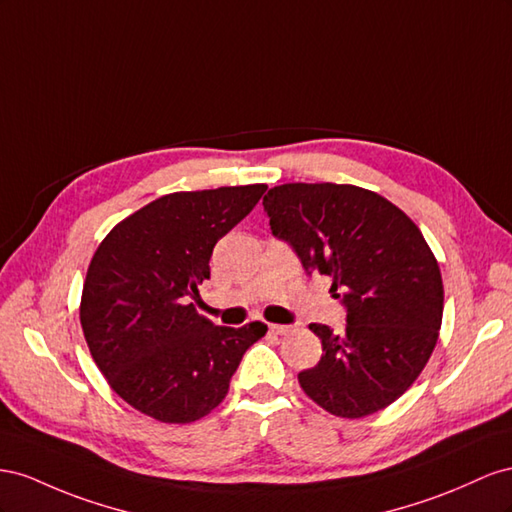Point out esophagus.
<instances>
[{
    "instance_id": "34e87169",
    "label": "esophagus",
    "mask_w": 512,
    "mask_h": 512,
    "mask_svg": "<svg viewBox=\"0 0 512 512\" xmlns=\"http://www.w3.org/2000/svg\"><path fill=\"white\" fill-rule=\"evenodd\" d=\"M270 332L272 334H289L291 326H283V324H270Z\"/></svg>"
}]
</instances>
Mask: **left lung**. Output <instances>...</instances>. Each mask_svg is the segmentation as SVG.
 Returning a JSON list of instances; mask_svg holds the SVG:
<instances>
[{"instance_id":"1","label":"left lung","mask_w":512,"mask_h":512,"mask_svg":"<svg viewBox=\"0 0 512 512\" xmlns=\"http://www.w3.org/2000/svg\"><path fill=\"white\" fill-rule=\"evenodd\" d=\"M272 236L294 248L306 272L332 279L345 328L311 324L315 367L298 382L326 412L362 418L384 410L429 362L444 313L437 259L394 203L352 184H283L264 197Z\"/></svg>"}]
</instances>
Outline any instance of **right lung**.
Listing matches in <instances>:
<instances>
[{"mask_svg":"<svg viewBox=\"0 0 512 512\" xmlns=\"http://www.w3.org/2000/svg\"><path fill=\"white\" fill-rule=\"evenodd\" d=\"M266 184L171 193L115 225L87 268L81 328L109 386L141 414L171 425L208 416L225 399L246 349L268 326H214L191 300L210 279L216 242Z\"/></svg>","mask_w":512,"mask_h":512,"instance_id":"1","label":"right lung"}]
</instances>
